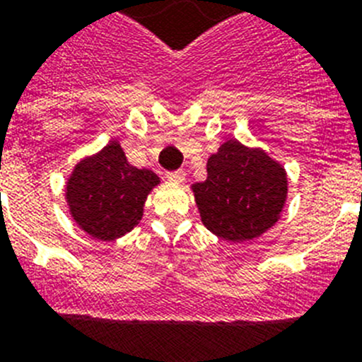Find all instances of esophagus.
<instances>
[{"instance_id":"obj_1","label":"esophagus","mask_w":362,"mask_h":362,"mask_svg":"<svg viewBox=\"0 0 362 362\" xmlns=\"http://www.w3.org/2000/svg\"><path fill=\"white\" fill-rule=\"evenodd\" d=\"M168 180L173 182V184H182L185 180V173L182 169H178V171H169Z\"/></svg>"}]
</instances>
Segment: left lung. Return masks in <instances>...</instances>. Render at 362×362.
Wrapping results in <instances>:
<instances>
[{
  "mask_svg": "<svg viewBox=\"0 0 362 362\" xmlns=\"http://www.w3.org/2000/svg\"><path fill=\"white\" fill-rule=\"evenodd\" d=\"M207 178L191 185L202 224L228 242L255 240L279 222L288 199L282 163L260 147L228 140L206 163Z\"/></svg>",
  "mask_w": 362,
  "mask_h": 362,
  "instance_id": "left-lung-1",
  "label": "left lung"
}]
</instances>
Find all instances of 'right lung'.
<instances>
[{"mask_svg":"<svg viewBox=\"0 0 362 362\" xmlns=\"http://www.w3.org/2000/svg\"><path fill=\"white\" fill-rule=\"evenodd\" d=\"M158 184L156 173L131 165L112 140L74 165L65 182V202L87 235L109 242L136 228L147 197Z\"/></svg>","mask_w":362,"mask_h":362,"instance_id":"right-lung-1","label":"right lung"}]
</instances>
